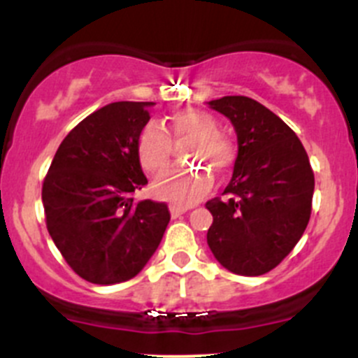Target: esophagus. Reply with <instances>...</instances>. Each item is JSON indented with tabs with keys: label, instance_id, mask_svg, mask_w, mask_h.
Segmentation results:
<instances>
[{
	"label": "esophagus",
	"instance_id": "34e87169",
	"mask_svg": "<svg viewBox=\"0 0 358 358\" xmlns=\"http://www.w3.org/2000/svg\"><path fill=\"white\" fill-rule=\"evenodd\" d=\"M187 206H180V204H171L169 206V213H171L173 218H178V216H182L183 213H187Z\"/></svg>",
	"mask_w": 358,
	"mask_h": 358
}]
</instances>
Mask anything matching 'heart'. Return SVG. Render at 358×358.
Returning a JSON list of instances; mask_svg holds the SVG:
<instances>
[{"label":"heart","mask_w":358,"mask_h":358,"mask_svg":"<svg viewBox=\"0 0 358 358\" xmlns=\"http://www.w3.org/2000/svg\"><path fill=\"white\" fill-rule=\"evenodd\" d=\"M173 143L185 147V159L201 162L206 168L223 175L234 162V150L229 140L218 133V122L209 112L201 109L178 110L168 119L166 129L157 122H149L136 136V157L145 173L159 175L169 166ZM211 187V175L206 169L176 168L162 173L154 182L152 190L159 199L192 204Z\"/></svg>","instance_id":"b5f03b06"}]
</instances>
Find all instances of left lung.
<instances>
[{"mask_svg": "<svg viewBox=\"0 0 358 358\" xmlns=\"http://www.w3.org/2000/svg\"><path fill=\"white\" fill-rule=\"evenodd\" d=\"M208 103L232 121L239 143L225 197L206 202L213 215L208 246L230 272L263 275L289 255L308 225L312 166L296 133L256 100L223 96Z\"/></svg>", "mask_w": 358, "mask_h": 358, "instance_id": "1", "label": "left lung"}]
</instances>
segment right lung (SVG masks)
<instances>
[{"label": "right lung", "instance_id": "1", "mask_svg": "<svg viewBox=\"0 0 358 358\" xmlns=\"http://www.w3.org/2000/svg\"><path fill=\"white\" fill-rule=\"evenodd\" d=\"M152 102H114L83 119L60 143L43 182L46 229L67 265L92 284L133 279L169 223L166 202H133L147 183L136 136Z\"/></svg>", "mask_w": 358, "mask_h": 358}]
</instances>
